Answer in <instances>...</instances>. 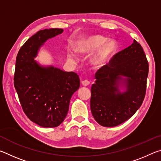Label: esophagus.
I'll return each mask as SVG.
<instances>
[{"mask_svg":"<svg viewBox=\"0 0 161 161\" xmlns=\"http://www.w3.org/2000/svg\"><path fill=\"white\" fill-rule=\"evenodd\" d=\"M81 84H82L84 86H87L89 84V81L88 80H83L81 81Z\"/></svg>","mask_w":161,"mask_h":161,"instance_id":"obj_1","label":"esophagus"}]
</instances>
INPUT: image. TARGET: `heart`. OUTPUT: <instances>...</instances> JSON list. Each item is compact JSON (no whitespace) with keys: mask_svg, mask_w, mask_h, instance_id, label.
<instances>
[{"mask_svg":"<svg viewBox=\"0 0 161 161\" xmlns=\"http://www.w3.org/2000/svg\"><path fill=\"white\" fill-rule=\"evenodd\" d=\"M75 50L80 55H86L94 50L90 58V63L94 67H99L107 63L116 53L118 44L116 40L108 39L101 35H92L80 38L75 42ZM69 59L76 61L74 54H70Z\"/></svg>","mask_w":161,"mask_h":161,"instance_id":"obj_1","label":"heart"}]
</instances>
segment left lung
I'll list each match as a JSON object with an SVG mask.
<instances>
[{
  "instance_id": "left-lung-1",
  "label": "left lung",
  "mask_w": 161,
  "mask_h": 161,
  "mask_svg": "<svg viewBox=\"0 0 161 161\" xmlns=\"http://www.w3.org/2000/svg\"><path fill=\"white\" fill-rule=\"evenodd\" d=\"M148 63L139 43L116 54L97 71L91 88L90 107L98 124L114 127L130 119L142 104Z\"/></svg>"
}]
</instances>
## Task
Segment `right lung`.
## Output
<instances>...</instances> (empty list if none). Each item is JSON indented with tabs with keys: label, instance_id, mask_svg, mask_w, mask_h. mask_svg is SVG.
I'll return each instance as SVG.
<instances>
[{
	"label": "right lung",
	"instance_id": "obj_1",
	"mask_svg": "<svg viewBox=\"0 0 161 161\" xmlns=\"http://www.w3.org/2000/svg\"><path fill=\"white\" fill-rule=\"evenodd\" d=\"M63 32L51 28L38 31L19 50L14 75V86L26 116L44 128L58 126L69 110L72 94L80 88L79 76L53 65H42L35 60L49 39Z\"/></svg>",
	"mask_w": 161,
	"mask_h": 161
}]
</instances>
